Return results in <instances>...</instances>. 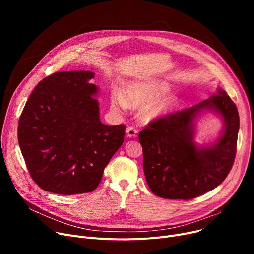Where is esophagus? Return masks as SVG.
I'll list each match as a JSON object with an SVG mask.
<instances>
[{"label":"esophagus","instance_id":"esophagus-1","mask_svg":"<svg viewBox=\"0 0 254 254\" xmlns=\"http://www.w3.org/2000/svg\"><path fill=\"white\" fill-rule=\"evenodd\" d=\"M126 132L128 138H136L138 135V129H136L134 127H127Z\"/></svg>","mask_w":254,"mask_h":254}]
</instances>
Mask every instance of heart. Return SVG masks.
Wrapping results in <instances>:
<instances>
[{
	"label": "heart",
	"instance_id": "b5f03b06",
	"mask_svg": "<svg viewBox=\"0 0 254 254\" xmlns=\"http://www.w3.org/2000/svg\"><path fill=\"white\" fill-rule=\"evenodd\" d=\"M169 88V84L162 80L130 82L125 89V96L119 91L112 92L111 103L113 107L119 108L144 105L140 110V117L144 122H152L167 115L176 105L177 100L174 96H160L165 95Z\"/></svg>",
	"mask_w": 254,
	"mask_h": 254
}]
</instances>
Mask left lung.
Listing matches in <instances>:
<instances>
[{"mask_svg":"<svg viewBox=\"0 0 254 254\" xmlns=\"http://www.w3.org/2000/svg\"><path fill=\"white\" fill-rule=\"evenodd\" d=\"M206 111L220 116L224 128L216 141L198 145L195 119ZM239 127L237 107L221 88L189 109L153 120L139 134L151 191L163 198L190 199L217 188L233 167Z\"/></svg>","mask_w":254,"mask_h":254,"instance_id":"8db88e82","label":"left lung"}]
</instances>
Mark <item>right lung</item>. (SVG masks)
Wrapping results in <instances>:
<instances>
[{"instance_id": "add662e5", "label": "right lung", "mask_w": 254, "mask_h": 254, "mask_svg": "<svg viewBox=\"0 0 254 254\" xmlns=\"http://www.w3.org/2000/svg\"><path fill=\"white\" fill-rule=\"evenodd\" d=\"M90 71L52 74L35 87L18 123V143L40 188L72 195L93 191L123 145L126 126L100 120Z\"/></svg>"}]
</instances>
